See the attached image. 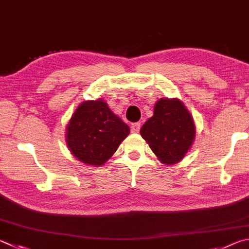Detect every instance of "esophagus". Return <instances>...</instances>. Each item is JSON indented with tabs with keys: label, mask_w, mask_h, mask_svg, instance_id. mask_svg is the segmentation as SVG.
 <instances>
[{
	"label": "esophagus",
	"mask_w": 249,
	"mask_h": 249,
	"mask_svg": "<svg viewBox=\"0 0 249 249\" xmlns=\"http://www.w3.org/2000/svg\"><path fill=\"white\" fill-rule=\"evenodd\" d=\"M130 127H132V132H133V133H139V130H140V123H139V122H137V123H133L132 126H130Z\"/></svg>",
	"instance_id": "34e87169"
}]
</instances>
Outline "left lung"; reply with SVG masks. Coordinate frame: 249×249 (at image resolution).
<instances>
[{"label":"left lung","instance_id":"1","mask_svg":"<svg viewBox=\"0 0 249 249\" xmlns=\"http://www.w3.org/2000/svg\"><path fill=\"white\" fill-rule=\"evenodd\" d=\"M140 135L165 165L178 163L196 137L195 122L179 99L161 98L153 115L140 128Z\"/></svg>","mask_w":249,"mask_h":249}]
</instances>
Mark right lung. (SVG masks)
I'll return each mask as SVG.
<instances>
[{
    "mask_svg": "<svg viewBox=\"0 0 249 249\" xmlns=\"http://www.w3.org/2000/svg\"><path fill=\"white\" fill-rule=\"evenodd\" d=\"M129 127L113 113L102 99L84 101L66 126L70 151L85 164L100 166L114 155L128 136Z\"/></svg>",
    "mask_w": 249,
    "mask_h": 249,
    "instance_id": "obj_1",
    "label": "right lung"
}]
</instances>
